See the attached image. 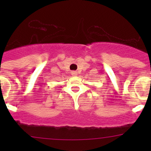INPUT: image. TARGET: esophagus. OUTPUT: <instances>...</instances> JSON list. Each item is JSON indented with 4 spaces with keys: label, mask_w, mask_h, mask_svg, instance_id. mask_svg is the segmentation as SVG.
I'll use <instances>...</instances> for the list:
<instances>
[{
    "label": "esophagus",
    "mask_w": 151,
    "mask_h": 151,
    "mask_svg": "<svg viewBox=\"0 0 151 151\" xmlns=\"http://www.w3.org/2000/svg\"><path fill=\"white\" fill-rule=\"evenodd\" d=\"M71 74L72 76H77V72L76 71H72L71 72Z\"/></svg>",
    "instance_id": "obj_1"
}]
</instances>
